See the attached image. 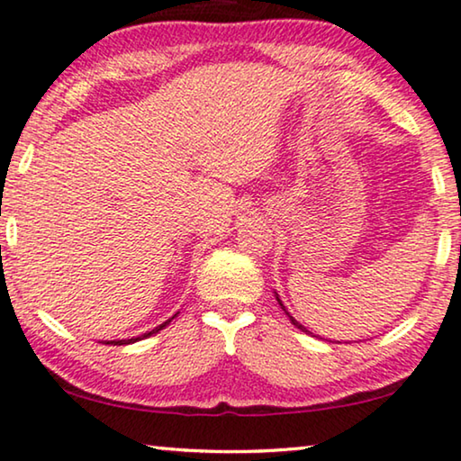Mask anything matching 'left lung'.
I'll use <instances>...</instances> for the list:
<instances>
[{"label":"left lung","instance_id":"left-lung-1","mask_svg":"<svg viewBox=\"0 0 461 461\" xmlns=\"http://www.w3.org/2000/svg\"><path fill=\"white\" fill-rule=\"evenodd\" d=\"M276 298H277V303H280V307H282V309H284V311H286V307H284V304H282V301H280V296H277V294H276ZM286 315H288V317H290V321H293V323H294V326H296V328H298V330H303V332H307V328H304V326H301V323H298V321H296V320H294V317H293V315H290V313H288V311H286Z\"/></svg>","mask_w":461,"mask_h":461}]
</instances>
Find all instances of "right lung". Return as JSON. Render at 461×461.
Listing matches in <instances>:
<instances>
[{
  "mask_svg": "<svg viewBox=\"0 0 461 461\" xmlns=\"http://www.w3.org/2000/svg\"><path fill=\"white\" fill-rule=\"evenodd\" d=\"M175 315H177V313H175ZM173 315V317H175ZM173 317H171V320H173ZM171 320H167V321H163V323H160V326H157V328H154L152 330V332H146V334H141V336H135V339H127V340H108L106 342V345H131V342H138V340H141V339H148V336H152V334H157V332H160V330H163L165 326H168V323H171Z\"/></svg>",
  "mask_w": 461,
  "mask_h": 461,
  "instance_id": "1",
  "label": "right lung"
}]
</instances>
